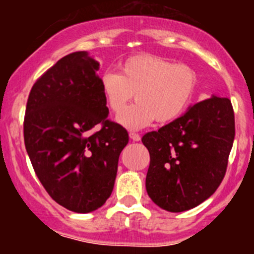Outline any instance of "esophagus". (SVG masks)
Here are the masks:
<instances>
[{"instance_id":"obj_1","label":"esophagus","mask_w":254,"mask_h":254,"mask_svg":"<svg viewBox=\"0 0 254 254\" xmlns=\"http://www.w3.org/2000/svg\"><path fill=\"white\" fill-rule=\"evenodd\" d=\"M130 139L132 140V141H140V139H141V136H140V134H137V132H134V131H130Z\"/></svg>"}]
</instances>
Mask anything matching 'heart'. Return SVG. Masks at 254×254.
<instances>
[{
	"instance_id": "obj_1",
	"label": "heart",
	"mask_w": 254,
	"mask_h": 254,
	"mask_svg": "<svg viewBox=\"0 0 254 254\" xmlns=\"http://www.w3.org/2000/svg\"><path fill=\"white\" fill-rule=\"evenodd\" d=\"M118 70L119 73L102 76V93L115 114H120L135 97L137 103L118 118L129 129H140L155 119L162 124L178 119L198 87V76L190 66L150 54L125 59Z\"/></svg>"
}]
</instances>
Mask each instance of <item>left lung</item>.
Listing matches in <instances>:
<instances>
[{
	"label": "left lung",
	"instance_id": "left-lung-1",
	"mask_svg": "<svg viewBox=\"0 0 254 254\" xmlns=\"http://www.w3.org/2000/svg\"><path fill=\"white\" fill-rule=\"evenodd\" d=\"M235 139L231 101L212 96L158 131L142 136L150 152L146 190L163 210L193 209L224 179Z\"/></svg>",
	"mask_w": 254,
	"mask_h": 254
}]
</instances>
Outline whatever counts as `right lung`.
<instances>
[{"label":"right lung","mask_w":254,"mask_h":254,"mask_svg":"<svg viewBox=\"0 0 254 254\" xmlns=\"http://www.w3.org/2000/svg\"><path fill=\"white\" fill-rule=\"evenodd\" d=\"M98 66L86 51L64 56L35 81L25 107L24 143L35 175L56 203L75 212L106 203L129 142L127 129L107 118Z\"/></svg>","instance_id":"add662e5"}]
</instances>
